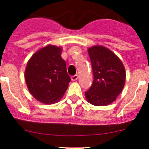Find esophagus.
Here are the masks:
<instances>
[{
  "instance_id": "esophagus-1",
  "label": "esophagus",
  "mask_w": 149,
  "mask_h": 149,
  "mask_svg": "<svg viewBox=\"0 0 149 149\" xmlns=\"http://www.w3.org/2000/svg\"><path fill=\"white\" fill-rule=\"evenodd\" d=\"M77 78H78V75H77V74H75V75L72 76V80L73 81H74L77 80Z\"/></svg>"
}]
</instances>
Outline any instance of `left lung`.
I'll return each instance as SVG.
<instances>
[{
  "label": "left lung",
  "instance_id": "1",
  "mask_svg": "<svg viewBox=\"0 0 149 149\" xmlns=\"http://www.w3.org/2000/svg\"><path fill=\"white\" fill-rule=\"evenodd\" d=\"M91 61L94 81L85 92V97L92 105L107 106L116 100L125 85L126 71L117 55L102 45L88 49Z\"/></svg>",
  "mask_w": 149,
  "mask_h": 149
}]
</instances>
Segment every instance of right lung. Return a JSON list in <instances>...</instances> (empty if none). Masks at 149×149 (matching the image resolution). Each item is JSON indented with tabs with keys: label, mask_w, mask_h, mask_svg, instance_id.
I'll return each mask as SVG.
<instances>
[{
	"label": "right lung",
	"mask_w": 149,
	"mask_h": 149,
	"mask_svg": "<svg viewBox=\"0 0 149 149\" xmlns=\"http://www.w3.org/2000/svg\"><path fill=\"white\" fill-rule=\"evenodd\" d=\"M61 51L56 45H46L32 55L26 67L25 81L29 93L43 104L59 101L71 81Z\"/></svg>",
	"instance_id": "add662e5"
}]
</instances>
